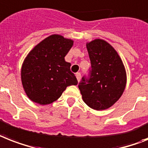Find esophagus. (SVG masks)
I'll return each mask as SVG.
<instances>
[{
	"label": "esophagus",
	"mask_w": 148,
	"mask_h": 148,
	"mask_svg": "<svg viewBox=\"0 0 148 148\" xmlns=\"http://www.w3.org/2000/svg\"><path fill=\"white\" fill-rule=\"evenodd\" d=\"M76 77L77 79V81L79 82L80 80V77H81V74H80V73H79V72L76 73Z\"/></svg>",
	"instance_id": "esophagus-1"
}]
</instances>
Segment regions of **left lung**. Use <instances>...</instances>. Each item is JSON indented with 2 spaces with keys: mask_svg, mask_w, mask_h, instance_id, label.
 <instances>
[{
  "mask_svg": "<svg viewBox=\"0 0 148 148\" xmlns=\"http://www.w3.org/2000/svg\"><path fill=\"white\" fill-rule=\"evenodd\" d=\"M91 67L78 87L86 105L96 110L109 108L119 99L126 84L122 60L111 45L102 39L87 43Z\"/></svg>",
  "mask_w": 148,
  "mask_h": 148,
  "instance_id": "8db88e82",
  "label": "left lung"
}]
</instances>
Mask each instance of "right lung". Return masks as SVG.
I'll return each instance as SVG.
<instances>
[{
  "mask_svg": "<svg viewBox=\"0 0 148 148\" xmlns=\"http://www.w3.org/2000/svg\"><path fill=\"white\" fill-rule=\"evenodd\" d=\"M73 41L59 35L47 37L35 47L24 61L21 80L28 97L35 103L46 105L57 100L67 86L77 84L64 60Z\"/></svg>",
  "mask_w": 148,
  "mask_h": 148,
  "instance_id": "1",
  "label": "right lung"
}]
</instances>
